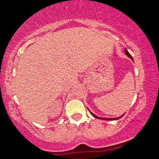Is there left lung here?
<instances>
[{"label":"left lung","instance_id":"8db88e82","mask_svg":"<svg viewBox=\"0 0 159 159\" xmlns=\"http://www.w3.org/2000/svg\"><path fill=\"white\" fill-rule=\"evenodd\" d=\"M125 54H126L127 56H128L130 58V59H133V57H132V56H131V55H130L129 53V52L127 51V49H126V48H125ZM90 113H91V115H93V117H95V118H99V119H103V120H110V121H111V120H117V119H119V118H121V117H122L123 115H121V116L118 117V118H100V117H98V116H96V115H95L94 114H93V113H92V112H90Z\"/></svg>","mask_w":159,"mask_h":159}]
</instances>
